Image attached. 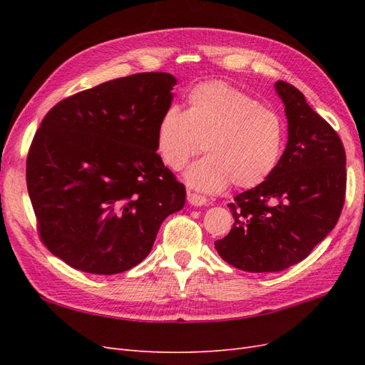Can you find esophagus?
<instances>
[{
    "mask_svg": "<svg viewBox=\"0 0 365 365\" xmlns=\"http://www.w3.org/2000/svg\"><path fill=\"white\" fill-rule=\"evenodd\" d=\"M187 201H189V204L193 207H202L207 204V197L197 193H189L187 195Z\"/></svg>",
    "mask_w": 365,
    "mask_h": 365,
    "instance_id": "obj_1",
    "label": "esophagus"
}]
</instances>
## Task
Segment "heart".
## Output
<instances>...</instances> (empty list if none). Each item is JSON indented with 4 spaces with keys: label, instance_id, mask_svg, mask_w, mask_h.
Instances as JSON below:
<instances>
[{
    "label": "heart",
    "instance_id": "b5f03b06",
    "mask_svg": "<svg viewBox=\"0 0 365 365\" xmlns=\"http://www.w3.org/2000/svg\"><path fill=\"white\" fill-rule=\"evenodd\" d=\"M157 153L181 170L202 148L207 155L184 173L189 187L205 193L252 189L277 168L286 143L283 117L224 82H205L187 96V108L170 106L157 126Z\"/></svg>",
    "mask_w": 365,
    "mask_h": 365
}]
</instances>
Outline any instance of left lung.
<instances>
[{
	"label": "left lung",
	"instance_id": "obj_1",
	"mask_svg": "<svg viewBox=\"0 0 365 365\" xmlns=\"http://www.w3.org/2000/svg\"><path fill=\"white\" fill-rule=\"evenodd\" d=\"M275 91L288 118V143L269 178L228 204L230 233L217 254L248 272L283 271L306 259L338 222L346 196V150L336 132L283 81Z\"/></svg>",
	"mask_w": 365,
	"mask_h": 365
}]
</instances>
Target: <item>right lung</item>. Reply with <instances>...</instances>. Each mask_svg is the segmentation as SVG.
<instances>
[{
    "label": "right lung",
    "instance_id": "right-lung-1",
    "mask_svg": "<svg viewBox=\"0 0 365 365\" xmlns=\"http://www.w3.org/2000/svg\"><path fill=\"white\" fill-rule=\"evenodd\" d=\"M176 85L140 73L59 102L43 117L27 157L38 230L71 268L113 275L148 257L185 189L157 153V126Z\"/></svg>",
    "mask_w": 365,
    "mask_h": 365
}]
</instances>
